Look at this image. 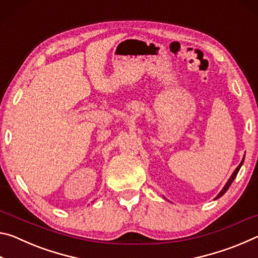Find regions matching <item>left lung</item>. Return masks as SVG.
Listing matches in <instances>:
<instances>
[{"label":"left lung","mask_w":258,"mask_h":258,"mask_svg":"<svg viewBox=\"0 0 258 258\" xmlns=\"http://www.w3.org/2000/svg\"><path fill=\"white\" fill-rule=\"evenodd\" d=\"M243 160H244V156H243V158H242V160H241V163H240V164H239V166H238V167L234 169V172L232 173V175L230 176V178H229V180H228V182L225 183V185L223 186V189H222V190L220 191V194H218V195L216 196V197L214 198V200H216V199H218V198H221L222 196H223V195L225 194V192L228 191V189H229V187H230V185L232 184V182H233V180H234V178H235V176H237V174L239 173L240 168H241V166H242V164H243ZM164 198H165V197H164ZM165 199H166V198H165Z\"/></svg>","instance_id":"obj_1"}]
</instances>
